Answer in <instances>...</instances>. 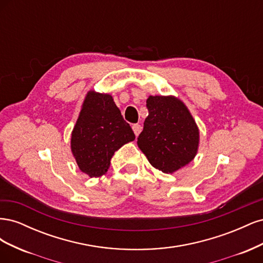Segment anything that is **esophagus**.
Listing matches in <instances>:
<instances>
[{"label": "esophagus", "instance_id": "1", "mask_svg": "<svg viewBox=\"0 0 263 263\" xmlns=\"http://www.w3.org/2000/svg\"><path fill=\"white\" fill-rule=\"evenodd\" d=\"M141 129H142L141 125H139V124H134L133 125V130H134V133H135V135H136V136H138V135L140 134Z\"/></svg>", "mask_w": 263, "mask_h": 263}]
</instances>
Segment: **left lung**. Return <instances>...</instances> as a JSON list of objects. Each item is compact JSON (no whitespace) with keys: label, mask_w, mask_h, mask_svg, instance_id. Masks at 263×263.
I'll return each mask as SVG.
<instances>
[{"label":"left lung","mask_w":263,"mask_h":263,"mask_svg":"<svg viewBox=\"0 0 263 263\" xmlns=\"http://www.w3.org/2000/svg\"><path fill=\"white\" fill-rule=\"evenodd\" d=\"M146 106L148 116L137 144L149 162L172 173L192 161L198 129L186 106L172 97H149Z\"/></svg>","instance_id":"1"}]
</instances>
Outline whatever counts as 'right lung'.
<instances>
[{
	"mask_svg": "<svg viewBox=\"0 0 263 263\" xmlns=\"http://www.w3.org/2000/svg\"><path fill=\"white\" fill-rule=\"evenodd\" d=\"M135 139L129 124L108 94L89 92L71 137V150L80 170L91 178L109 168L110 158Z\"/></svg>",
	"mask_w": 263,
	"mask_h": 263,
	"instance_id": "add662e5",
	"label": "right lung"
}]
</instances>
